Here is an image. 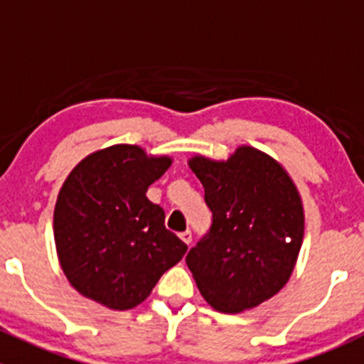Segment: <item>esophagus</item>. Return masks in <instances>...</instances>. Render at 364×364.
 <instances>
[{"label": "esophagus", "mask_w": 364, "mask_h": 364, "mask_svg": "<svg viewBox=\"0 0 364 364\" xmlns=\"http://www.w3.org/2000/svg\"><path fill=\"white\" fill-rule=\"evenodd\" d=\"M179 237H181V241L185 245L192 243V232H190V230H185V232H181V234H179Z\"/></svg>", "instance_id": "34e87169"}]
</instances>
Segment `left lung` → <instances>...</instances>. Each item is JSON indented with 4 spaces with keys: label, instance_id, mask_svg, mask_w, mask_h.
I'll return each instance as SVG.
<instances>
[{
    "label": "left lung",
    "instance_id": "left-lung-1",
    "mask_svg": "<svg viewBox=\"0 0 364 364\" xmlns=\"http://www.w3.org/2000/svg\"><path fill=\"white\" fill-rule=\"evenodd\" d=\"M188 165L213 213L209 232L186 255L197 287L222 314L259 306L287 284L303 243L294 181L252 146H240L227 160L196 155Z\"/></svg>",
    "mask_w": 364,
    "mask_h": 364
}]
</instances>
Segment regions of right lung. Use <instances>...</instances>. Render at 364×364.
<instances>
[{
	"instance_id": "1",
	"label": "right lung",
	"mask_w": 364,
	"mask_h": 364,
	"mask_svg": "<svg viewBox=\"0 0 364 364\" xmlns=\"http://www.w3.org/2000/svg\"><path fill=\"white\" fill-rule=\"evenodd\" d=\"M171 164L167 155L114 144L70 172L54 208V241L79 294L111 310H130L183 259L188 247L165 229L164 209L146 197Z\"/></svg>"
}]
</instances>
